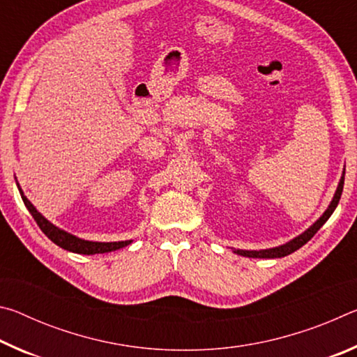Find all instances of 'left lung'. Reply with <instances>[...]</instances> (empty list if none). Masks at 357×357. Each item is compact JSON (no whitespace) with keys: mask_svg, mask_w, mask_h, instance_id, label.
I'll return each mask as SVG.
<instances>
[{"mask_svg":"<svg viewBox=\"0 0 357 357\" xmlns=\"http://www.w3.org/2000/svg\"><path fill=\"white\" fill-rule=\"evenodd\" d=\"M343 183H345V173H343L340 183H338L335 195H334V198H332L329 208L324 211V214L319 217V219L315 223H313V225L309 229H305V231L299 234L298 238L291 239L289 243L283 244V245L274 247V249H266V250H239L238 249V250H234V253H238V255H243V257H249V258H282V257H287V255H289V253H293L298 249H301L302 245L309 243V241L313 236H315V233L324 225L326 220H328L329 217L332 215V213L335 211L338 202H340L342 192H343Z\"/></svg>","mask_w":357,"mask_h":357,"instance_id":"obj_1","label":"left lung"}]
</instances>
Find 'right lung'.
<instances>
[{
  "mask_svg": "<svg viewBox=\"0 0 357 357\" xmlns=\"http://www.w3.org/2000/svg\"><path fill=\"white\" fill-rule=\"evenodd\" d=\"M17 187H19V190H20L23 203H25V206L29 213H31L33 219L36 220V223H38L39 228L44 231L45 236L50 239L52 243H55L56 245H59L64 250L82 253V255H94V253H107V252L123 249V247L129 245L132 243V241H119V243H93V241H84V239L77 238V236H74V234L64 231V229L58 228L53 225V223L48 222L45 217L33 206L31 202H29L28 198L23 195V190L20 189L19 183H17Z\"/></svg>",
  "mask_w": 357,
  "mask_h": 357,
  "instance_id": "1",
  "label": "right lung"
}]
</instances>
